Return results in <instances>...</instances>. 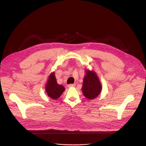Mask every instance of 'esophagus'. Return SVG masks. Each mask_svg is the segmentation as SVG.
Masks as SVG:
<instances>
[{
    "instance_id": "34e87169",
    "label": "esophagus",
    "mask_w": 146,
    "mask_h": 146,
    "mask_svg": "<svg viewBox=\"0 0 146 146\" xmlns=\"http://www.w3.org/2000/svg\"><path fill=\"white\" fill-rule=\"evenodd\" d=\"M75 86H76V85H75V84H69V85H68V86L69 88H71V87H74Z\"/></svg>"
}]
</instances>
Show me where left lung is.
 I'll return each mask as SVG.
<instances>
[{"label": "left lung", "instance_id": "left-lung-1", "mask_svg": "<svg viewBox=\"0 0 146 146\" xmlns=\"http://www.w3.org/2000/svg\"><path fill=\"white\" fill-rule=\"evenodd\" d=\"M102 86L96 74L93 71L87 70L83 80L82 92L88 99H95L101 91Z\"/></svg>", "mask_w": 146, "mask_h": 146}]
</instances>
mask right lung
I'll return each mask as SVG.
<instances>
[{
  "label": "right lung",
  "mask_w": 146,
  "mask_h": 146,
  "mask_svg": "<svg viewBox=\"0 0 146 146\" xmlns=\"http://www.w3.org/2000/svg\"><path fill=\"white\" fill-rule=\"evenodd\" d=\"M45 89L47 95L50 98L56 99L62 94L65 88L63 86L60 85L57 83L55 77V74L53 72L50 75Z\"/></svg>",
  "instance_id": "add662e5"
}]
</instances>
